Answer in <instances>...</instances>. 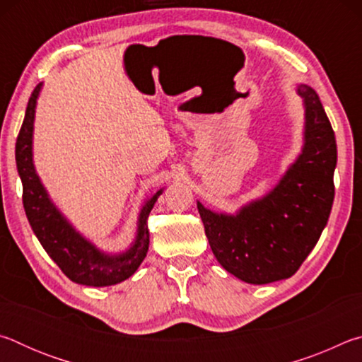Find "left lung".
<instances>
[{
	"label": "left lung",
	"mask_w": 362,
	"mask_h": 362,
	"mask_svg": "<svg viewBox=\"0 0 362 362\" xmlns=\"http://www.w3.org/2000/svg\"><path fill=\"white\" fill-rule=\"evenodd\" d=\"M305 108L303 146L281 180L236 214L198 212L217 262L249 284L291 278L316 246L334 203L335 134L316 90L297 86Z\"/></svg>",
	"instance_id": "left-lung-1"
}]
</instances>
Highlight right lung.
I'll return each instance as SVG.
<instances>
[{"instance_id":"right-lung-1","label":"right lung","mask_w":362,"mask_h":362,"mask_svg":"<svg viewBox=\"0 0 362 362\" xmlns=\"http://www.w3.org/2000/svg\"><path fill=\"white\" fill-rule=\"evenodd\" d=\"M41 88L42 83L36 86L30 97L25 118H23L16 144L17 173L21 175L23 187L22 199L27 218L47 255L57 263L65 276L73 283L90 287L118 284L137 272L148 252L150 233L146 218L164 188L158 189L145 201L139 214L136 240L124 252H103L95 244L86 240L52 203L36 174L33 164V126L36 100L40 97Z\"/></svg>"}]
</instances>
